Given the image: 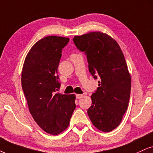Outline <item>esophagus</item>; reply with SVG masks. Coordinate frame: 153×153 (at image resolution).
<instances>
[{
    "label": "esophagus",
    "mask_w": 153,
    "mask_h": 153,
    "mask_svg": "<svg viewBox=\"0 0 153 153\" xmlns=\"http://www.w3.org/2000/svg\"><path fill=\"white\" fill-rule=\"evenodd\" d=\"M76 99H82V98L83 97V95H82V94H76Z\"/></svg>",
    "instance_id": "obj_1"
}]
</instances>
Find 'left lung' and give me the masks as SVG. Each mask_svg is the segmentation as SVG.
I'll list each match as a JSON object with an SVG mask.
<instances>
[{
    "instance_id": "left-lung-1",
    "label": "left lung",
    "mask_w": 153,
    "mask_h": 153,
    "mask_svg": "<svg viewBox=\"0 0 153 153\" xmlns=\"http://www.w3.org/2000/svg\"><path fill=\"white\" fill-rule=\"evenodd\" d=\"M73 40L79 50L85 52L92 76L100 78L87 111L90 120L99 131H112L120 125L131 94V75L121 49L114 38L101 32L74 36Z\"/></svg>"
}]
</instances>
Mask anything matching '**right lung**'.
Segmentation results:
<instances>
[{
    "label": "right lung",
    "instance_id": "right-lung-1",
    "mask_svg": "<svg viewBox=\"0 0 153 153\" xmlns=\"http://www.w3.org/2000/svg\"><path fill=\"white\" fill-rule=\"evenodd\" d=\"M69 39L48 36L32 47L22 67L21 83L33 119L49 134L58 135L69 126L76 108L74 94H55L59 88L57 69L62 50Z\"/></svg>",
    "mask_w": 153,
    "mask_h": 153
}]
</instances>
